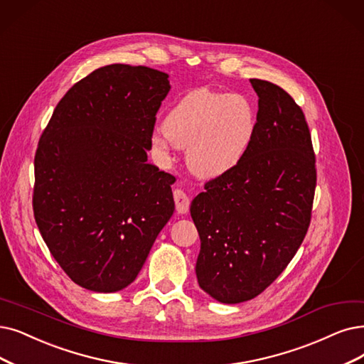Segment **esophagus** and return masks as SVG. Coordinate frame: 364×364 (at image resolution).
Returning a JSON list of instances; mask_svg holds the SVG:
<instances>
[{
    "mask_svg": "<svg viewBox=\"0 0 364 364\" xmlns=\"http://www.w3.org/2000/svg\"><path fill=\"white\" fill-rule=\"evenodd\" d=\"M174 203H176V210L181 215H185L190 209V197H188L182 190H174L173 193Z\"/></svg>",
    "mask_w": 364,
    "mask_h": 364,
    "instance_id": "obj_1",
    "label": "esophagus"
}]
</instances>
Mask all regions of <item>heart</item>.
I'll use <instances>...</instances> for the list:
<instances>
[{"label": "heart", "instance_id": "1", "mask_svg": "<svg viewBox=\"0 0 364 364\" xmlns=\"http://www.w3.org/2000/svg\"><path fill=\"white\" fill-rule=\"evenodd\" d=\"M257 122L255 107L246 97L201 88L171 106L152 140L161 149L186 148L190 170L215 179L242 164L252 146Z\"/></svg>", "mask_w": 364, "mask_h": 364}]
</instances>
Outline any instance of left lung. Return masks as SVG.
I'll return each mask as SVG.
<instances>
[{"mask_svg": "<svg viewBox=\"0 0 364 364\" xmlns=\"http://www.w3.org/2000/svg\"><path fill=\"white\" fill-rule=\"evenodd\" d=\"M257 132L242 164L205 185L191 203L200 236V288L227 304L257 297L284 272L306 236L316 185L301 109L278 85L251 79Z\"/></svg>", "mask_w": 364, "mask_h": 364, "instance_id": "1", "label": "left lung"}]
</instances>
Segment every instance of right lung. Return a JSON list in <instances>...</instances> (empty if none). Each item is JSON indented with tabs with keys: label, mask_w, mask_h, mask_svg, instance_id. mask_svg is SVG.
Wrapping results in <instances>:
<instances>
[{
	"label": "right lung",
	"mask_w": 364,
	"mask_h": 364,
	"mask_svg": "<svg viewBox=\"0 0 364 364\" xmlns=\"http://www.w3.org/2000/svg\"><path fill=\"white\" fill-rule=\"evenodd\" d=\"M167 73L112 64L63 97L34 159V218L73 282L116 293L134 282L174 212V178L148 164Z\"/></svg>",
	"instance_id": "right-lung-1"
}]
</instances>
